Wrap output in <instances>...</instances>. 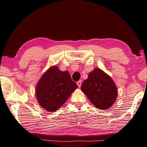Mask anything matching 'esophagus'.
<instances>
[{
  "mask_svg": "<svg viewBox=\"0 0 147 147\" xmlns=\"http://www.w3.org/2000/svg\"><path fill=\"white\" fill-rule=\"evenodd\" d=\"M81 83H82L81 81H79L77 82V84H78V87H79V88H80L81 86Z\"/></svg>",
  "mask_w": 147,
  "mask_h": 147,
  "instance_id": "1",
  "label": "esophagus"
}]
</instances>
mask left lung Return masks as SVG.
<instances>
[{
    "mask_svg": "<svg viewBox=\"0 0 147 147\" xmlns=\"http://www.w3.org/2000/svg\"><path fill=\"white\" fill-rule=\"evenodd\" d=\"M81 90L92 104L99 109L105 110L114 103L117 90L112 78L103 71L95 68L81 85Z\"/></svg>",
    "mask_w": 147,
    "mask_h": 147,
    "instance_id": "1",
    "label": "left lung"
}]
</instances>
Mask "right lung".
I'll return each mask as SVG.
<instances>
[{
	"label": "right lung",
	"instance_id": "add662e5",
	"mask_svg": "<svg viewBox=\"0 0 147 147\" xmlns=\"http://www.w3.org/2000/svg\"><path fill=\"white\" fill-rule=\"evenodd\" d=\"M78 88L71 80L68 71L59 70L53 66L44 74L36 86V97L38 103L50 112L58 110Z\"/></svg>",
	"mask_w": 147,
	"mask_h": 147
}]
</instances>
